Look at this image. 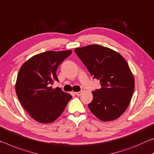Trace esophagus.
<instances>
[{
    "instance_id": "34e87169",
    "label": "esophagus",
    "mask_w": 154,
    "mask_h": 154,
    "mask_svg": "<svg viewBox=\"0 0 154 154\" xmlns=\"http://www.w3.org/2000/svg\"><path fill=\"white\" fill-rule=\"evenodd\" d=\"M82 91H78V92H75V94L78 95V96H79V95H80L82 94Z\"/></svg>"
}]
</instances>
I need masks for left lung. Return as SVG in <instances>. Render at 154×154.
I'll list each match as a JSON object with an SVG mask.
<instances>
[{
	"mask_svg": "<svg viewBox=\"0 0 154 154\" xmlns=\"http://www.w3.org/2000/svg\"><path fill=\"white\" fill-rule=\"evenodd\" d=\"M75 53L101 88L93 91L88 104L98 119L109 122L119 117L126 110L134 90V79L126 60L106 47L90 45L77 48Z\"/></svg>",
	"mask_w": 154,
	"mask_h": 154,
	"instance_id": "left-lung-1",
	"label": "left lung"
}]
</instances>
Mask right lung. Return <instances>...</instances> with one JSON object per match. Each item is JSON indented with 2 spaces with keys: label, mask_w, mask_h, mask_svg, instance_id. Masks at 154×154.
Returning <instances> with one entry per match:
<instances>
[{
  "label": "right lung",
  "mask_w": 154,
  "mask_h": 154,
  "mask_svg": "<svg viewBox=\"0 0 154 154\" xmlns=\"http://www.w3.org/2000/svg\"><path fill=\"white\" fill-rule=\"evenodd\" d=\"M72 54L67 51H47L36 54L22 65L17 77V97L26 111L37 122H53L63 112L72 99L59 87L52 89L50 85L59 82L58 67Z\"/></svg>",
  "instance_id": "1"
}]
</instances>
